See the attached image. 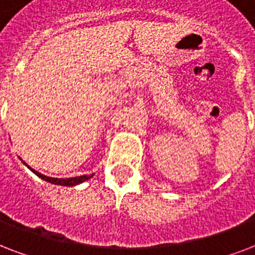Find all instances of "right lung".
Wrapping results in <instances>:
<instances>
[{
  "label": "right lung",
  "mask_w": 255,
  "mask_h": 255,
  "mask_svg": "<svg viewBox=\"0 0 255 255\" xmlns=\"http://www.w3.org/2000/svg\"><path fill=\"white\" fill-rule=\"evenodd\" d=\"M30 168V167H29ZM31 169V168H30ZM34 173L37 174L38 177H41L42 180H45V181H49L51 184H57V185H63V186H74L77 185V184H81V182L86 181L88 178L92 177V174H87V176H79V177H71V178H54V177H47L45 174H41L39 172H35L34 169H31Z\"/></svg>",
  "instance_id": "obj_1"
}]
</instances>
